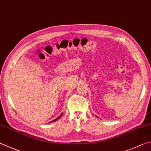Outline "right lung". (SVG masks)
Masks as SVG:
<instances>
[{
	"label": "right lung",
	"instance_id": "1",
	"mask_svg": "<svg viewBox=\"0 0 151 151\" xmlns=\"http://www.w3.org/2000/svg\"><path fill=\"white\" fill-rule=\"evenodd\" d=\"M62 115H63V114H61V115H60V116L58 117H57V118L56 119H55L54 120H53V121H51V122H49V123H51V122H55V121H57V120H58L59 118H60V117H61V116H62Z\"/></svg>",
	"mask_w": 151,
	"mask_h": 151
}]
</instances>
